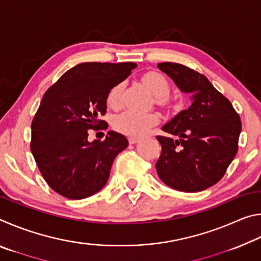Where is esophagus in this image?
Returning <instances> with one entry per match:
<instances>
[{
	"mask_svg": "<svg viewBox=\"0 0 261 261\" xmlns=\"http://www.w3.org/2000/svg\"><path fill=\"white\" fill-rule=\"evenodd\" d=\"M138 141H139V138H136V137H130V138H129L130 144H137Z\"/></svg>",
	"mask_w": 261,
	"mask_h": 261,
	"instance_id": "34e87169",
	"label": "esophagus"
}]
</instances>
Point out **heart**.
Here are the masks:
<instances>
[{
  "mask_svg": "<svg viewBox=\"0 0 261 261\" xmlns=\"http://www.w3.org/2000/svg\"><path fill=\"white\" fill-rule=\"evenodd\" d=\"M143 83L149 91L156 96L158 101L166 103L168 101V93L170 91L169 83L167 78L156 71L146 72L143 76ZM122 92V84L115 85L109 91L107 96V105L112 108H116L120 105ZM160 122V116L153 112H137V110L127 109L117 114L113 120L114 129L121 134L129 137H141L152 126Z\"/></svg>",
  "mask_w": 261,
  "mask_h": 261,
  "instance_id": "obj_1",
  "label": "heart"
}]
</instances>
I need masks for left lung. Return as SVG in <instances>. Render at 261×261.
<instances>
[{"label": "left lung", "mask_w": 261, "mask_h": 261, "mask_svg": "<svg viewBox=\"0 0 261 261\" xmlns=\"http://www.w3.org/2000/svg\"><path fill=\"white\" fill-rule=\"evenodd\" d=\"M158 67L180 91L192 93L191 106L162 126L179 139L156 137L161 144L158 175L178 191H202L223 177L236 155L242 130L240 115L204 74L171 62Z\"/></svg>", "instance_id": "obj_1"}]
</instances>
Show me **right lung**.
<instances>
[{
	"label": "right lung",
	"instance_id": "1",
	"mask_svg": "<svg viewBox=\"0 0 261 261\" xmlns=\"http://www.w3.org/2000/svg\"><path fill=\"white\" fill-rule=\"evenodd\" d=\"M136 63L77 64L48 88L35 113L31 152L47 184L69 199H84L107 183L114 159L127 139L109 131L105 140H87V130H105L109 91Z\"/></svg>",
	"mask_w": 261,
	"mask_h": 261
}]
</instances>
